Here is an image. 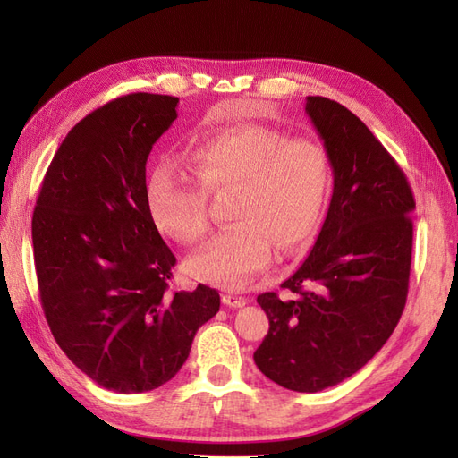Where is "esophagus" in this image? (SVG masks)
<instances>
[{"instance_id":"obj_1","label":"esophagus","mask_w":458,"mask_h":458,"mask_svg":"<svg viewBox=\"0 0 458 458\" xmlns=\"http://www.w3.org/2000/svg\"><path fill=\"white\" fill-rule=\"evenodd\" d=\"M221 301H224L225 306H229V308H242V306H246V298L234 296V294H224V296H221Z\"/></svg>"}]
</instances>
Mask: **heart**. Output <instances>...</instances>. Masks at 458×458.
Returning <instances> with one entry per match:
<instances>
[{
    "mask_svg": "<svg viewBox=\"0 0 458 458\" xmlns=\"http://www.w3.org/2000/svg\"><path fill=\"white\" fill-rule=\"evenodd\" d=\"M189 164L195 179L174 164L152 174L148 206L162 233L192 246L210 231L208 195L233 192L234 225L187 263L200 281L241 290L271 261L273 244L294 252L321 224L332 187V160L323 143L244 123L204 137L192 147Z\"/></svg>",
    "mask_w": 458,
    "mask_h": 458,
    "instance_id": "obj_1",
    "label": "heart"
}]
</instances>
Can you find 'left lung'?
Listing matches in <instances>:
<instances>
[{
    "label": "left lung",
    "instance_id": "1",
    "mask_svg": "<svg viewBox=\"0 0 458 458\" xmlns=\"http://www.w3.org/2000/svg\"><path fill=\"white\" fill-rule=\"evenodd\" d=\"M335 189L301 266L258 303L269 318L258 369L286 390L315 394L365 367L405 310L414 197L394 157L352 110L308 97Z\"/></svg>",
    "mask_w": 458,
    "mask_h": 458
}]
</instances>
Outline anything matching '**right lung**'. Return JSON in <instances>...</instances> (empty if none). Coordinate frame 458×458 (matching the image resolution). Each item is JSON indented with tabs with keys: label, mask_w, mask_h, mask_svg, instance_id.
Returning a JSON list of instances; mask_svg holds the SVG:
<instances>
[{
	"label": "right lung",
	"mask_w": 458,
	"mask_h": 458,
	"mask_svg": "<svg viewBox=\"0 0 458 458\" xmlns=\"http://www.w3.org/2000/svg\"><path fill=\"white\" fill-rule=\"evenodd\" d=\"M177 103L130 93L80 120L55 152L32 216L51 335L81 372L118 394L172 380L219 311L216 288L170 286L177 259L148 206L147 158Z\"/></svg>",
	"instance_id": "right-lung-1"
}]
</instances>
